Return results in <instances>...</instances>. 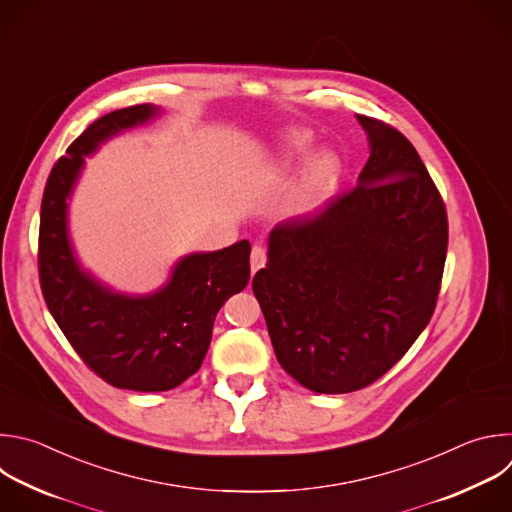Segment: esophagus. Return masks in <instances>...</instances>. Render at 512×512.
Here are the masks:
<instances>
[{
  "label": "esophagus",
  "mask_w": 512,
  "mask_h": 512,
  "mask_svg": "<svg viewBox=\"0 0 512 512\" xmlns=\"http://www.w3.org/2000/svg\"><path fill=\"white\" fill-rule=\"evenodd\" d=\"M265 261H267V251L261 245L255 243L253 249H251V271L253 273L259 271L265 265Z\"/></svg>",
  "instance_id": "34e87169"
}]
</instances>
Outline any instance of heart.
Here are the masks:
<instances>
[{"label": "heart", "instance_id": "heart-1", "mask_svg": "<svg viewBox=\"0 0 512 512\" xmlns=\"http://www.w3.org/2000/svg\"><path fill=\"white\" fill-rule=\"evenodd\" d=\"M309 138L305 134H295L291 136L287 148L291 156H301L307 150ZM339 175V162L335 154L331 152H319L315 154L305 168V191L309 197H321L327 191L333 189L335 181Z\"/></svg>", "mask_w": 512, "mask_h": 512}]
</instances>
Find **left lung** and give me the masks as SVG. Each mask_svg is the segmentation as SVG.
<instances>
[{
    "label": "left lung",
    "instance_id": "left-lung-1",
    "mask_svg": "<svg viewBox=\"0 0 512 512\" xmlns=\"http://www.w3.org/2000/svg\"><path fill=\"white\" fill-rule=\"evenodd\" d=\"M370 158L356 189L269 233L253 277L281 368L317 394L382 378L428 325L444 273L448 217L412 142L358 114Z\"/></svg>",
    "mask_w": 512,
    "mask_h": 512
}]
</instances>
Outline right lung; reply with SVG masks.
<instances>
[{"label":"right lung","mask_w":512,"mask_h":512,"mask_svg":"<svg viewBox=\"0 0 512 512\" xmlns=\"http://www.w3.org/2000/svg\"><path fill=\"white\" fill-rule=\"evenodd\" d=\"M156 114V106L138 104L92 122L54 164L40 213L38 269L52 317L96 376L136 392L173 390L191 378L205 360L219 309L251 277L249 241L183 257L148 295L116 293L78 263L68 235V199L84 156Z\"/></svg>","instance_id":"right-lung-1"}]
</instances>
